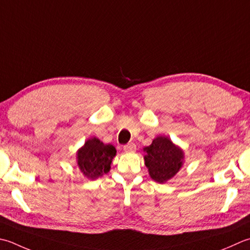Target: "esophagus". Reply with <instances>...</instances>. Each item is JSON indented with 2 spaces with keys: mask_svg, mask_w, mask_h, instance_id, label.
<instances>
[{
  "mask_svg": "<svg viewBox=\"0 0 250 250\" xmlns=\"http://www.w3.org/2000/svg\"><path fill=\"white\" fill-rule=\"evenodd\" d=\"M136 149V145L134 143H129L124 146V150L125 153H131V151H134Z\"/></svg>",
  "mask_w": 250,
  "mask_h": 250,
  "instance_id": "obj_1",
  "label": "esophagus"
}]
</instances>
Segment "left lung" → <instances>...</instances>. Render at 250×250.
<instances>
[{
    "instance_id": "left-lung-1",
    "label": "left lung",
    "mask_w": 250,
    "mask_h": 250,
    "mask_svg": "<svg viewBox=\"0 0 250 250\" xmlns=\"http://www.w3.org/2000/svg\"><path fill=\"white\" fill-rule=\"evenodd\" d=\"M145 166L150 178L158 183H166L179 172L183 165L184 154L167 136H157L147 147H144Z\"/></svg>"
}]
</instances>
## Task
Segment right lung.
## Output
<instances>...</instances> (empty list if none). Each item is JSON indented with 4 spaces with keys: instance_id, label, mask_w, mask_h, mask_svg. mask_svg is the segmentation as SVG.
Masks as SVG:
<instances>
[{
    "instance_id": "add662e5",
    "label": "right lung",
    "mask_w": 250,
    "mask_h": 250,
    "mask_svg": "<svg viewBox=\"0 0 250 250\" xmlns=\"http://www.w3.org/2000/svg\"><path fill=\"white\" fill-rule=\"evenodd\" d=\"M116 153L111 144H104L99 139L92 138L77 151L78 166L87 179L95 180L109 172Z\"/></svg>"
}]
</instances>
